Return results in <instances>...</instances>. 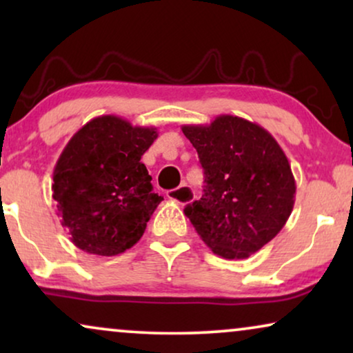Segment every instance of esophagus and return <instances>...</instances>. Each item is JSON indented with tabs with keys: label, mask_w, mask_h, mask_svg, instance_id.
Segmentation results:
<instances>
[{
	"label": "esophagus",
	"mask_w": 353,
	"mask_h": 353,
	"mask_svg": "<svg viewBox=\"0 0 353 353\" xmlns=\"http://www.w3.org/2000/svg\"><path fill=\"white\" fill-rule=\"evenodd\" d=\"M167 196H168V199L175 201L176 204H180V205L190 204V202H192V199H194L192 190H191L190 186H186V185H181V186L175 188V190L167 191Z\"/></svg>",
	"instance_id": "1"
}]
</instances>
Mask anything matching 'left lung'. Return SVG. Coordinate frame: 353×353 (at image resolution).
<instances>
[{"mask_svg": "<svg viewBox=\"0 0 353 353\" xmlns=\"http://www.w3.org/2000/svg\"><path fill=\"white\" fill-rule=\"evenodd\" d=\"M181 130L205 175L204 194L185 207V215L214 254L250 257L281 231L294 209L296 180L286 154L272 133L236 115Z\"/></svg>", "mask_w": 353, "mask_h": 353, "instance_id": "left-lung-1", "label": "left lung"}]
</instances>
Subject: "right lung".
Wrapping results in <instances>:
<instances>
[{"instance_id": "obj_1", "label": "right lung", "mask_w": 353, "mask_h": 353, "mask_svg": "<svg viewBox=\"0 0 353 353\" xmlns=\"http://www.w3.org/2000/svg\"><path fill=\"white\" fill-rule=\"evenodd\" d=\"M156 138L157 128L101 115L65 144L52 172V199L61 225L83 252L112 257L141 239L163 201L141 162Z\"/></svg>"}]
</instances>
